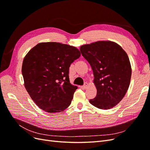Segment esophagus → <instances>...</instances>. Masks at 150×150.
Returning <instances> with one entry per match:
<instances>
[{"label": "esophagus", "instance_id": "1", "mask_svg": "<svg viewBox=\"0 0 150 150\" xmlns=\"http://www.w3.org/2000/svg\"><path fill=\"white\" fill-rule=\"evenodd\" d=\"M88 84L87 83H86L84 84V85L82 86V88H83V89H86V88H88Z\"/></svg>", "mask_w": 150, "mask_h": 150}]
</instances>
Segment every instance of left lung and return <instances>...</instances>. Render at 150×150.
Here are the masks:
<instances>
[{
    "instance_id": "obj_1",
    "label": "left lung",
    "mask_w": 150,
    "mask_h": 150,
    "mask_svg": "<svg viewBox=\"0 0 150 150\" xmlns=\"http://www.w3.org/2000/svg\"><path fill=\"white\" fill-rule=\"evenodd\" d=\"M83 56L91 66L96 96L90 103L101 110L115 107L129 88L131 67L129 57L116 42L100 40L80 47Z\"/></svg>"
}]
</instances>
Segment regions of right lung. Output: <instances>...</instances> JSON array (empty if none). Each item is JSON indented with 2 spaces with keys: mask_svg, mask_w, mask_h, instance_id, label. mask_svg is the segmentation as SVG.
<instances>
[{
  "mask_svg": "<svg viewBox=\"0 0 150 150\" xmlns=\"http://www.w3.org/2000/svg\"><path fill=\"white\" fill-rule=\"evenodd\" d=\"M81 56L79 49L59 42H40L25 56L24 86L34 102L49 113L69 107L78 87L70 83L69 69Z\"/></svg>",
  "mask_w": 150,
  "mask_h": 150,
  "instance_id": "obj_1",
  "label": "right lung"
}]
</instances>
